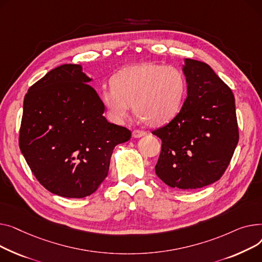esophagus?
Here are the masks:
<instances>
[{
	"mask_svg": "<svg viewBox=\"0 0 262 262\" xmlns=\"http://www.w3.org/2000/svg\"><path fill=\"white\" fill-rule=\"evenodd\" d=\"M145 135H147V132L141 131V130H134V131L132 132V136H133L134 138H140V137H143V136H145Z\"/></svg>",
	"mask_w": 262,
	"mask_h": 262,
	"instance_id": "34e87169",
	"label": "esophagus"
}]
</instances>
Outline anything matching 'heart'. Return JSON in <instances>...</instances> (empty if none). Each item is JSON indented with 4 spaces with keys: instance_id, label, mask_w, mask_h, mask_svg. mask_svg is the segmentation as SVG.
<instances>
[{
    "instance_id": "b5f03b06",
    "label": "heart",
    "mask_w": 262,
    "mask_h": 262,
    "mask_svg": "<svg viewBox=\"0 0 262 262\" xmlns=\"http://www.w3.org/2000/svg\"><path fill=\"white\" fill-rule=\"evenodd\" d=\"M112 89L101 99L109 117L124 120L133 113L149 127H161L178 113L185 94V77L174 67L138 63L119 71L111 80Z\"/></svg>"
}]
</instances>
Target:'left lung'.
I'll list each match as a JSON object with an SVG mask.
<instances>
[{
    "label": "left lung",
    "mask_w": 262,
    "mask_h": 262,
    "mask_svg": "<svg viewBox=\"0 0 262 262\" xmlns=\"http://www.w3.org/2000/svg\"><path fill=\"white\" fill-rule=\"evenodd\" d=\"M187 97L180 112L153 131L162 140L157 176L181 190L202 188L218 181L239 141L235 97L206 63L184 59Z\"/></svg>",
    "instance_id": "obj_1"
}]
</instances>
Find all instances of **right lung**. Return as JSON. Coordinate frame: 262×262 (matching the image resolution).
<instances>
[{"label":"right lung","instance_id":"right-lung-1","mask_svg":"<svg viewBox=\"0 0 262 262\" xmlns=\"http://www.w3.org/2000/svg\"><path fill=\"white\" fill-rule=\"evenodd\" d=\"M92 80L80 64H63L30 86L24 98L21 152L41 185L60 196L95 192L115 146L131 137L103 116Z\"/></svg>","mask_w":262,"mask_h":262}]
</instances>
